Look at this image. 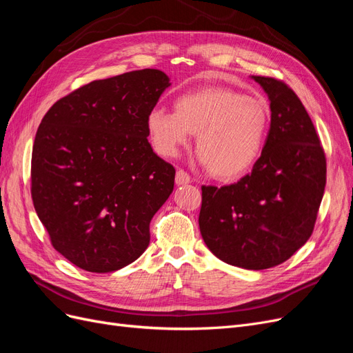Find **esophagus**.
<instances>
[{
  "label": "esophagus",
  "instance_id": "esophagus-1",
  "mask_svg": "<svg viewBox=\"0 0 353 353\" xmlns=\"http://www.w3.org/2000/svg\"><path fill=\"white\" fill-rule=\"evenodd\" d=\"M191 181V176L185 172L184 169H179V170H176V176H175V183L178 184V185H185V184H188Z\"/></svg>",
  "mask_w": 353,
  "mask_h": 353
}]
</instances>
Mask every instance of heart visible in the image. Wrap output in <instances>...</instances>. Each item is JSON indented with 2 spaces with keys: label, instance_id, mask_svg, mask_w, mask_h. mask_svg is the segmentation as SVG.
Returning <instances> with one entry per match:
<instances>
[{
  "label": "heart",
  "instance_id": "b5f03b06",
  "mask_svg": "<svg viewBox=\"0 0 353 353\" xmlns=\"http://www.w3.org/2000/svg\"><path fill=\"white\" fill-rule=\"evenodd\" d=\"M263 100L227 87H201L178 95L174 112L154 108L147 114V134L154 152L174 157L196 134V150L209 172L237 179L258 162L270 130Z\"/></svg>",
  "mask_w": 353,
  "mask_h": 353
}]
</instances>
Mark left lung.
<instances>
[{"instance_id":"1","label":"left lung","mask_w":353,"mask_h":353,"mask_svg":"<svg viewBox=\"0 0 353 353\" xmlns=\"http://www.w3.org/2000/svg\"><path fill=\"white\" fill-rule=\"evenodd\" d=\"M271 101L262 154L239 183L201 187L199 227L209 250L244 270L285 262L314 231L327 163L302 101L283 81L252 77Z\"/></svg>"}]
</instances>
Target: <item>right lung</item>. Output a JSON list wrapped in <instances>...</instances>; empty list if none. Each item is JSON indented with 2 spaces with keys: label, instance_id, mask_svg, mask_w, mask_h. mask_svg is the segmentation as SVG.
<instances>
[{
  "label": "right lung",
  "instance_id": "right-lung-1",
  "mask_svg": "<svg viewBox=\"0 0 353 353\" xmlns=\"http://www.w3.org/2000/svg\"><path fill=\"white\" fill-rule=\"evenodd\" d=\"M169 85L157 69L92 81L42 117L32 200L52 248L81 270L113 272L148 248L175 168L153 152L145 119Z\"/></svg>",
  "mask_w": 353,
  "mask_h": 353
}]
</instances>
